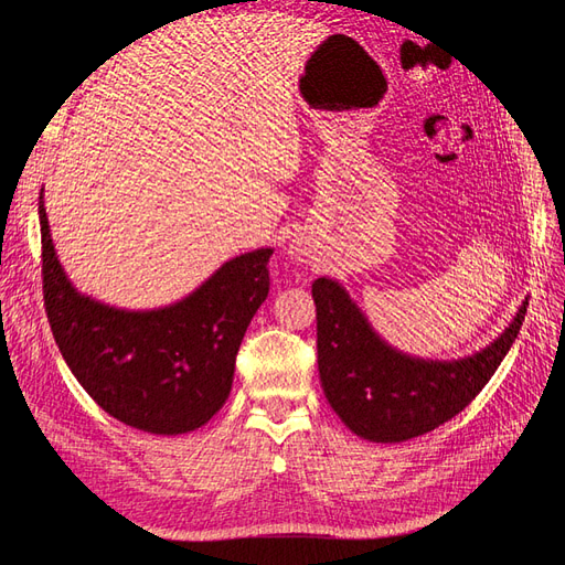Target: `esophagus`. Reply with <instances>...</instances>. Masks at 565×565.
I'll return each mask as SVG.
<instances>
[{
  "mask_svg": "<svg viewBox=\"0 0 565 565\" xmlns=\"http://www.w3.org/2000/svg\"><path fill=\"white\" fill-rule=\"evenodd\" d=\"M289 254H292L297 262H303L306 256H309V252H306V245H303V243H299V241H295V243H292V247H289Z\"/></svg>",
  "mask_w": 565,
  "mask_h": 565,
  "instance_id": "1",
  "label": "esophagus"
}]
</instances>
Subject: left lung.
Listing matches in <instances>:
<instances>
[{
	"mask_svg": "<svg viewBox=\"0 0 565 565\" xmlns=\"http://www.w3.org/2000/svg\"><path fill=\"white\" fill-rule=\"evenodd\" d=\"M311 292L324 398L355 436L374 443H403L459 415L504 361L527 306L478 353L424 361L388 347L337 280L318 278Z\"/></svg>",
	"mask_w": 565,
	"mask_h": 565,
	"instance_id": "left-lung-1",
	"label": "left lung"
}]
</instances>
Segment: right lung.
Wrapping results in <instances>:
<instances>
[{"label":"right lung","instance_id":"obj_1","mask_svg":"<svg viewBox=\"0 0 565 565\" xmlns=\"http://www.w3.org/2000/svg\"><path fill=\"white\" fill-rule=\"evenodd\" d=\"M42 287L51 332L82 388L134 429H200L226 403L235 355L268 297L262 247L221 266L195 292L152 311H127L77 292L58 262L40 193Z\"/></svg>","mask_w":565,"mask_h":565}]
</instances>
